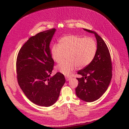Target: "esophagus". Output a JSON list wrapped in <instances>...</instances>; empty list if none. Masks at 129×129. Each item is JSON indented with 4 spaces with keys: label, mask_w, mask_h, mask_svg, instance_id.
Masks as SVG:
<instances>
[{
    "label": "esophagus",
    "mask_w": 129,
    "mask_h": 129,
    "mask_svg": "<svg viewBox=\"0 0 129 129\" xmlns=\"http://www.w3.org/2000/svg\"><path fill=\"white\" fill-rule=\"evenodd\" d=\"M65 78H66V81H69L70 80H71V79H72V77L71 76H65Z\"/></svg>",
    "instance_id": "1"
}]
</instances>
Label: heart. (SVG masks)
Returning a JSON list of instances; mask_svg holds the SVG:
<instances>
[{"mask_svg": "<svg viewBox=\"0 0 129 129\" xmlns=\"http://www.w3.org/2000/svg\"><path fill=\"white\" fill-rule=\"evenodd\" d=\"M96 41L92 38L69 35L62 38L59 44L51 49L53 60L59 63L67 55L68 61L58 64L56 69L65 75H69L77 67H86L92 62L97 52Z\"/></svg>", "mask_w": 129, "mask_h": 129, "instance_id": "obj_1", "label": "heart"}]
</instances>
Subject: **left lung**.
Instances as JSON below:
<instances>
[{
    "instance_id": "8db88e82",
    "label": "left lung",
    "mask_w": 129,
    "mask_h": 129,
    "mask_svg": "<svg viewBox=\"0 0 129 129\" xmlns=\"http://www.w3.org/2000/svg\"><path fill=\"white\" fill-rule=\"evenodd\" d=\"M95 35L97 49L96 55L90 63L78 71L81 78L75 89L76 96L87 102L99 99L106 91L112 78V64L110 53L102 38L94 31L83 28Z\"/></svg>"
}]
</instances>
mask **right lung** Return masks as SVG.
Masks as SVG:
<instances>
[{"label":"right lung","mask_w":129,"mask_h":129,"mask_svg":"<svg viewBox=\"0 0 129 129\" xmlns=\"http://www.w3.org/2000/svg\"><path fill=\"white\" fill-rule=\"evenodd\" d=\"M56 31L52 28L30 37L18 53L17 80L20 88L31 102L49 107L59 97L66 80L60 72L51 76L54 61L49 45Z\"/></svg>","instance_id":"right-lung-1"}]
</instances>
